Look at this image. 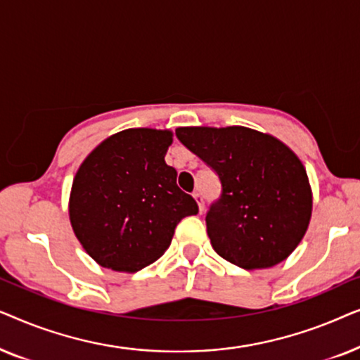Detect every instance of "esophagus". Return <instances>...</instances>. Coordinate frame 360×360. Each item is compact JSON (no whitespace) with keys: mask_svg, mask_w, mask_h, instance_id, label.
<instances>
[{"mask_svg":"<svg viewBox=\"0 0 360 360\" xmlns=\"http://www.w3.org/2000/svg\"><path fill=\"white\" fill-rule=\"evenodd\" d=\"M193 198H195V201H196V205H198L200 213H203V210H205V201H203V196H201L200 193H193Z\"/></svg>","mask_w":360,"mask_h":360,"instance_id":"obj_1","label":"esophagus"}]
</instances>
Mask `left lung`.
Wrapping results in <instances>:
<instances>
[{"label":"left lung","instance_id":"obj_1","mask_svg":"<svg viewBox=\"0 0 360 360\" xmlns=\"http://www.w3.org/2000/svg\"><path fill=\"white\" fill-rule=\"evenodd\" d=\"M181 144L219 175L223 193L206 214L211 245L245 270L283 262L302 243L313 193L298 155L244 126L179 127Z\"/></svg>","mask_w":360,"mask_h":360}]
</instances>
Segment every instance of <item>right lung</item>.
I'll return each mask as SVG.
<instances>
[{
  "mask_svg": "<svg viewBox=\"0 0 360 360\" xmlns=\"http://www.w3.org/2000/svg\"><path fill=\"white\" fill-rule=\"evenodd\" d=\"M174 132L132 127L98 144L78 167L68 200L77 239L101 267L137 272L162 257L198 205L165 164Z\"/></svg>",
  "mask_w": 360,
  "mask_h": 360,
  "instance_id": "1",
  "label": "right lung"
}]
</instances>
